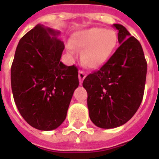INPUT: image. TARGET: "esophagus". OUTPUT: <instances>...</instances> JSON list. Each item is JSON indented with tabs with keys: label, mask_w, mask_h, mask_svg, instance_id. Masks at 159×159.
<instances>
[{
	"label": "esophagus",
	"mask_w": 159,
	"mask_h": 159,
	"mask_svg": "<svg viewBox=\"0 0 159 159\" xmlns=\"http://www.w3.org/2000/svg\"><path fill=\"white\" fill-rule=\"evenodd\" d=\"M87 74L85 73L83 71H79V73H78V77H79V82L80 84H82V82H83V80L85 79V77H86Z\"/></svg>",
	"instance_id": "34e87169"
}]
</instances>
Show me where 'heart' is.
I'll return each mask as SVG.
<instances>
[{
	"instance_id": "heart-1",
	"label": "heart",
	"mask_w": 159,
	"mask_h": 159,
	"mask_svg": "<svg viewBox=\"0 0 159 159\" xmlns=\"http://www.w3.org/2000/svg\"><path fill=\"white\" fill-rule=\"evenodd\" d=\"M118 36L116 31L103 28H90L79 31L71 39L73 47L82 49L81 60L87 67L96 69L106 63L116 50ZM68 50L73 53L71 45Z\"/></svg>"
}]
</instances>
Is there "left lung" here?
<instances>
[{"label": "left lung", "mask_w": 159, "mask_h": 159, "mask_svg": "<svg viewBox=\"0 0 159 159\" xmlns=\"http://www.w3.org/2000/svg\"><path fill=\"white\" fill-rule=\"evenodd\" d=\"M118 30L119 47L100 70L91 73L82 86L87 92L91 120L102 129L116 128L129 121L143 100L146 62L138 39L121 25Z\"/></svg>", "instance_id": "left-lung-1"}]
</instances>
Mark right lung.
Returning <instances> with one entry per match:
<instances>
[{"label": "right lung", "mask_w": 159, "mask_h": 159, "mask_svg": "<svg viewBox=\"0 0 159 159\" xmlns=\"http://www.w3.org/2000/svg\"><path fill=\"white\" fill-rule=\"evenodd\" d=\"M60 32L37 25L20 39L11 70L14 100L25 120L39 130H53L64 121L78 70L61 61Z\"/></svg>", "instance_id": "1"}]
</instances>
